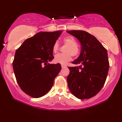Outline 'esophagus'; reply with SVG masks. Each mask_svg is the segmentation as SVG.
<instances>
[{"label":"esophagus","instance_id":"esophagus-1","mask_svg":"<svg viewBox=\"0 0 122 122\" xmlns=\"http://www.w3.org/2000/svg\"><path fill=\"white\" fill-rule=\"evenodd\" d=\"M61 68H62L66 67V66L65 64H61Z\"/></svg>","mask_w":122,"mask_h":122}]
</instances>
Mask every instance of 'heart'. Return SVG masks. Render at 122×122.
Wrapping results in <instances>:
<instances>
[{"instance_id": "obj_1", "label": "heart", "mask_w": 122, "mask_h": 122, "mask_svg": "<svg viewBox=\"0 0 122 122\" xmlns=\"http://www.w3.org/2000/svg\"><path fill=\"white\" fill-rule=\"evenodd\" d=\"M63 43L68 46L65 49V53H59L54 56V61L56 63L66 64L71 59V55L73 56H78L80 54V49L77 46V42L76 40L72 36H66L63 39ZM59 45L58 41L54 43L53 46V51L56 53L59 49Z\"/></svg>"}]
</instances>
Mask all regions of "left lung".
<instances>
[{"mask_svg": "<svg viewBox=\"0 0 122 122\" xmlns=\"http://www.w3.org/2000/svg\"><path fill=\"white\" fill-rule=\"evenodd\" d=\"M77 38L81 48L79 57L68 67V88L78 99H89L96 96L104 86L109 64L108 53L102 44L92 35L84 30H68Z\"/></svg>", "mask_w": 122, "mask_h": 122, "instance_id": "8db88e82", "label": "left lung"}]
</instances>
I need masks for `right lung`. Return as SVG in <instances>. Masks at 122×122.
I'll return each mask as SVG.
<instances>
[{
    "label": "right lung",
    "instance_id": "right-lung-1",
    "mask_svg": "<svg viewBox=\"0 0 122 122\" xmlns=\"http://www.w3.org/2000/svg\"><path fill=\"white\" fill-rule=\"evenodd\" d=\"M62 31H41L26 39L16 50L13 67L21 89L33 98L46 95L61 69V64H50L54 58L53 46Z\"/></svg>",
    "mask_w": 122,
    "mask_h": 122
}]
</instances>
